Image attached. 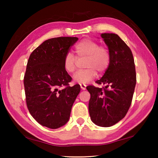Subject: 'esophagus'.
Here are the masks:
<instances>
[{"label":"esophagus","instance_id":"1","mask_svg":"<svg viewBox=\"0 0 158 158\" xmlns=\"http://www.w3.org/2000/svg\"><path fill=\"white\" fill-rule=\"evenodd\" d=\"M80 86H81V89L82 90H85V89H86V85L84 84H80Z\"/></svg>","mask_w":158,"mask_h":158}]
</instances>
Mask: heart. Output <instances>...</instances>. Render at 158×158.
Wrapping results in <instances>:
<instances>
[{
	"label": "heart",
	"instance_id": "obj_1",
	"mask_svg": "<svg viewBox=\"0 0 158 158\" xmlns=\"http://www.w3.org/2000/svg\"><path fill=\"white\" fill-rule=\"evenodd\" d=\"M76 57L70 52L66 53L63 59V68L68 73H73L77 68V59L85 58L84 67L74 74V79L79 84H86L99 73L106 70L110 63L111 53L109 48L100 45L98 42L90 39H84L74 46Z\"/></svg>",
	"mask_w": 158,
	"mask_h": 158
}]
</instances>
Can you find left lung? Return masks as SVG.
I'll list each match as a JSON object with an SVG mask.
<instances>
[{"instance_id":"1","label":"left lung","mask_w":158,"mask_h":158,"mask_svg":"<svg viewBox=\"0 0 158 158\" xmlns=\"http://www.w3.org/2000/svg\"><path fill=\"white\" fill-rule=\"evenodd\" d=\"M101 36L110 51L111 60L103 77L95 81L105 87H86L90 94L89 110L95 124L111 127L123 118L129 110L137 77L130 47L116 34L102 33Z\"/></svg>"}]
</instances>
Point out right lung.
Masks as SVG:
<instances>
[{
    "instance_id": "add662e5",
    "label": "right lung",
    "mask_w": 158,
    "mask_h": 158,
    "mask_svg": "<svg viewBox=\"0 0 158 158\" xmlns=\"http://www.w3.org/2000/svg\"><path fill=\"white\" fill-rule=\"evenodd\" d=\"M77 40L76 37L49 39L28 58L23 78L26 105L42 126L56 129L69 118L80 85H69L72 77L64 69L63 59Z\"/></svg>"
}]
</instances>
